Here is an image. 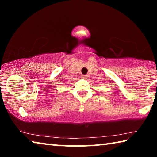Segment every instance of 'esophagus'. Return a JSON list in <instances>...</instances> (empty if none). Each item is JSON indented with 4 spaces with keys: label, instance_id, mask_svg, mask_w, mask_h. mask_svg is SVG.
I'll return each instance as SVG.
<instances>
[{
    "label": "esophagus",
    "instance_id": "obj_1",
    "mask_svg": "<svg viewBox=\"0 0 157 157\" xmlns=\"http://www.w3.org/2000/svg\"><path fill=\"white\" fill-rule=\"evenodd\" d=\"M87 78H88V76L86 75H82V78H83V79H87Z\"/></svg>",
    "mask_w": 157,
    "mask_h": 157
}]
</instances>
